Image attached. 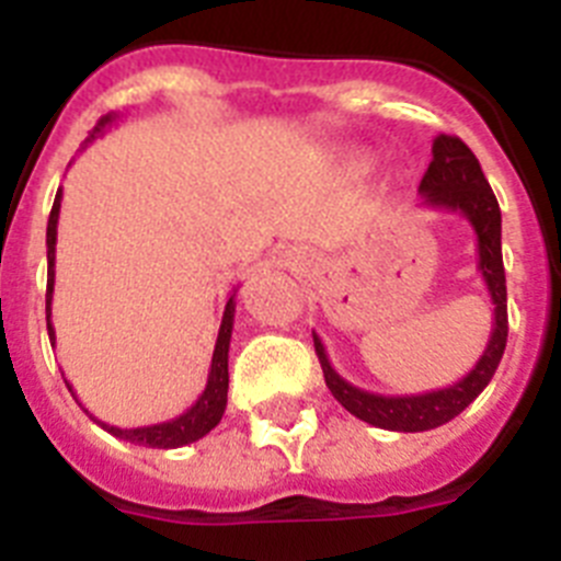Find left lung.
<instances>
[{
  "label": "left lung",
  "instance_id": "obj_1",
  "mask_svg": "<svg viewBox=\"0 0 561 561\" xmlns=\"http://www.w3.org/2000/svg\"><path fill=\"white\" fill-rule=\"evenodd\" d=\"M419 193L424 207L460 213L472 225L474 236H478V270L494 304V325L483 356L474 362V368L463 379L453 381L449 388L419 396H381L354 388L331 368L323 340L314 334V351L320 356V368H323L331 396L356 419L368 421L374 427L393 430V433H424V430L440 427L463 413L492 381L494 370L503 359L505 340H508L505 270L503 247H500L503 219H500V205L494 199L492 185L485 182L483 168L472 148L453 134H438L433 140V162L421 180Z\"/></svg>",
  "mask_w": 561,
  "mask_h": 561
}]
</instances>
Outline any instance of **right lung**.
I'll use <instances>...</instances> for the list:
<instances>
[{"label": "right lung", "mask_w": 561, "mask_h": 561, "mask_svg": "<svg viewBox=\"0 0 561 561\" xmlns=\"http://www.w3.org/2000/svg\"><path fill=\"white\" fill-rule=\"evenodd\" d=\"M114 123V114H106L98 121V126L92 128V134L87 137V142H92L95 137H101L106 131V126ZM83 142V146H87ZM58 213H61V187L56 193V202H53V210H49L47 221V331L49 342L56 345V329L49 323V314H53V286H56V236H58ZM232 320H236V291L230 295L225 306V317H221V329L219 340H216V348H213V362H210V374H207V385L202 390V396L196 399V404L185 410L182 415L171 421H162V424H148V427H131L121 430L114 424H106V421L95 419L83 408V413L89 419L101 424L106 433H112L114 438L128 440V444H140V447H153V449H176L185 447V444H193V440L205 438L216 424L221 421L227 408V388H230V374H227V354H230V336H232ZM69 393H72V385L67 381ZM76 396V393H72Z\"/></svg>", "instance_id": "1"}]
</instances>
